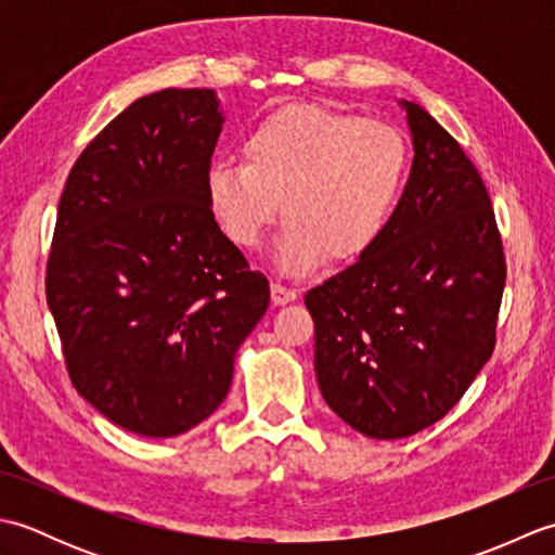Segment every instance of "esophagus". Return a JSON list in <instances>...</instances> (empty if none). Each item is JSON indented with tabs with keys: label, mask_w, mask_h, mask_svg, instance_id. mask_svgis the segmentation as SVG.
I'll return each mask as SVG.
<instances>
[{
	"label": "esophagus",
	"mask_w": 555,
	"mask_h": 555,
	"mask_svg": "<svg viewBox=\"0 0 555 555\" xmlns=\"http://www.w3.org/2000/svg\"><path fill=\"white\" fill-rule=\"evenodd\" d=\"M296 298H298L296 288L284 286L281 281H274V284H271V302H274V305H286V302L296 300Z\"/></svg>",
	"instance_id": "1"
}]
</instances>
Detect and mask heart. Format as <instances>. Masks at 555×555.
Instances as JSON below:
<instances>
[{"mask_svg":"<svg viewBox=\"0 0 555 555\" xmlns=\"http://www.w3.org/2000/svg\"><path fill=\"white\" fill-rule=\"evenodd\" d=\"M241 157L209 167V209L243 250L262 245L281 211L288 221L274 259L286 274H305L324 255L352 262L372 250L391 223L410 164L396 126L312 104L271 112L247 133Z\"/></svg>","mask_w":555,"mask_h":555,"instance_id":"1","label":"heart"}]
</instances>
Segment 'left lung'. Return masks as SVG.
I'll return each instance as SVG.
<instances>
[{"mask_svg": "<svg viewBox=\"0 0 555 555\" xmlns=\"http://www.w3.org/2000/svg\"><path fill=\"white\" fill-rule=\"evenodd\" d=\"M410 179L391 223L356 264L308 291L317 384L370 439L439 422L496 346L503 243L487 185L457 140L415 102Z\"/></svg>", "mask_w": 555, "mask_h": 555, "instance_id": "1", "label": "left lung"}]
</instances>
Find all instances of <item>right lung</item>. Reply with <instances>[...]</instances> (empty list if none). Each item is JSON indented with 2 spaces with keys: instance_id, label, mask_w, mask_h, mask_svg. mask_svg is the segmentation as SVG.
<instances>
[{
  "instance_id": "obj_1",
  "label": "right lung",
  "mask_w": 555,
  "mask_h": 555,
  "mask_svg": "<svg viewBox=\"0 0 555 555\" xmlns=\"http://www.w3.org/2000/svg\"><path fill=\"white\" fill-rule=\"evenodd\" d=\"M215 90L135 100L70 169L50 259V305L70 384L109 422L167 439L227 398L269 281L211 215Z\"/></svg>"
}]
</instances>
